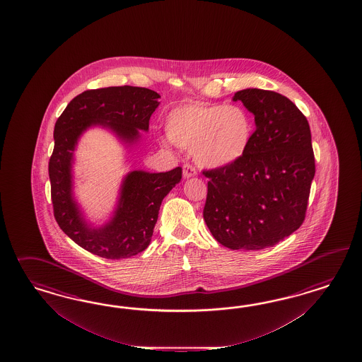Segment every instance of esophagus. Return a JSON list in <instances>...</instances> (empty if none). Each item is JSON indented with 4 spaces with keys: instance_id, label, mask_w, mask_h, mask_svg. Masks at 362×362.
<instances>
[{
    "instance_id": "obj_1",
    "label": "esophagus",
    "mask_w": 362,
    "mask_h": 362,
    "mask_svg": "<svg viewBox=\"0 0 362 362\" xmlns=\"http://www.w3.org/2000/svg\"><path fill=\"white\" fill-rule=\"evenodd\" d=\"M197 168L192 165H183V177L188 179V177H192V176H197Z\"/></svg>"
}]
</instances>
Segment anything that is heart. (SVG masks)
Instances as JSON below:
<instances>
[{
  "mask_svg": "<svg viewBox=\"0 0 362 362\" xmlns=\"http://www.w3.org/2000/svg\"><path fill=\"white\" fill-rule=\"evenodd\" d=\"M165 129L171 142L194 150L197 163L209 168L238 163L253 136V121L247 110L223 103L180 105L168 114Z\"/></svg>",
  "mask_w": 362,
  "mask_h": 362,
  "instance_id": "b5f03b06",
  "label": "heart"
}]
</instances>
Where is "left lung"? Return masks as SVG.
<instances>
[{
	"label": "left lung",
	"mask_w": 362,
	"mask_h": 362,
	"mask_svg": "<svg viewBox=\"0 0 362 362\" xmlns=\"http://www.w3.org/2000/svg\"><path fill=\"white\" fill-rule=\"evenodd\" d=\"M233 100L252 112L256 130L238 163L203 171L209 179L203 218L221 245L257 251L305 219L316 171L312 136L305 115L279 93L245 88Z\"/></svg>",
	"instance_id": "1"
}]
</instances>
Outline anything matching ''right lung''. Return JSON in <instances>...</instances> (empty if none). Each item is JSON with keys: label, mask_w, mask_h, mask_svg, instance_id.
I'll list each match as a JSON object with an SVG mask.
<instances>
[{"label": "right lung", "mask_w": 362, "mask_h": 362, "mask_svg": "<svg viewBox=\"0 0 362 362\" xmlns=\"http://www.w3.org/2000/svg\"><path fill=\"white\" fill-rule=\"evenodd\" d=\"M160 95L135 86L86 90L71 99L54 126V150L49 160V177L54 218L59 228L88 252L105 259H127L144 251L165 195L180 182L182 167L168 173L132 171L122 183L114 216L99 228L83 219L71 192V162L78 138L90 126L109 127L124 143L139 139L159 106Z\"/></svg>", "instance_id": "right-lung-1"}]
</instances>
